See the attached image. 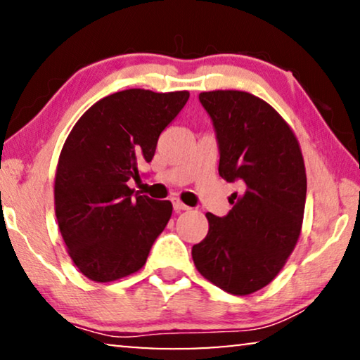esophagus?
I'll list each match as a JSON object with an SVG mask.
<instances>
[{
    "mask_svg": "<svg viewBox=\"0 0 360 360\" xmlns=\"http://www.w3.org/2000/svg\"><path fill=\"white\" fill-rule=\"evenodd\" d=\"M172 203H174L175 211H185V210H188V206H186L185 203H181V201H180L179 198L172 200Z\"/></svg>",
    "mask_w": 360,
    "mask_h": 360,
    "instance_id": "1",
    "label": "esophagus"
}]
</instances>
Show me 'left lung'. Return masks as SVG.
<instances>
[{
  "instance_id": "obj_1",
  "label": "left lung",
  "mask_w": 360,
  "mask_h": 360,
  "mask_svg": "<svg viewBox=\"0 0 360 360\" xmlns=\"http://www.w3.org/2000/svg\"><path fill=\"white\" fill-rule=\"evenodd\" d=\"M219 146V175L238 181L233 210L206 213L195 267L224 292L250 295L277 277L302 233L307 170L298 139L267 101L238 90L200 93Z\"/></svg>"
}]
</instances>
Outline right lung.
Returning <instances> with one entry per match:
<instances>
[{"instance_id":"add662e5","label":"right lung","mask_w":360,"mask_h":360,"mask_svg":"<svg viewBox=\"0 0 360 360\" xmlns=\"http://www.w3.org/2000/svg\"><path fill=\"white\" fill-rule=\"evenodd\" d=\"M188 91L112 93L83 112L58 157L53 200L67 252L86 278L115 282L144 267L172 216L169 200L134 193L127 180L150 162L160 132Z\"/></svg>"}]
</instances>
